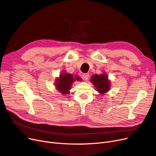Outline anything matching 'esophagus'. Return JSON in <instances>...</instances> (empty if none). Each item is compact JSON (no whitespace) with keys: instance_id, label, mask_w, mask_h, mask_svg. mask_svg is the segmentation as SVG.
I'll use <instances>...</instances> for the list:
<instances>
[{"instance_id":"esophagus-1","label":"esophagus","mask_w":156,"mask_h":156,"mask_svg":"<svg viewBox=\"0 0 156 156\" xmlns=\"http://www.w3.org/2000/svg\"><path fill=\"white\" fill-rule=\"evenodd\" d=\"M83 79H85V80H88V78H89V74H88V73H84V74H83Z\"/></svg>"}]
</instances>
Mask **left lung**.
Instances as JSON below:
<instances>
[{"mask_svg":"<svg viewBox=\"0 0 156 156\" xmlns=\"http://www.w3.org/2000/svg\"><path fill=\"white\" fill-rule=\"evenodd\" d=\"M91 82L97 88V91L101 94H104L109 91V82L108 77L105 74H94L91 76Z\"/></svg>","mask_w":156,"mask_h":156,"instance_id":"obj_1","label":"left lung"}]
</instances>
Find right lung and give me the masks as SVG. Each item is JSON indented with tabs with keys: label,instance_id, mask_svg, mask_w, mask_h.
<instances>
[{
	"label": "right lung",
	"instance_id": "obj_1",
	"mask_svg": "<svg viewBox=\"0 0 156 156\" xmlns=\"http://www.w3.org/2000/svg\"><path fill=\"white\" fill-rule=\"evenodd\" d=\"M75 80H81V78L78 76L74 78L71 74L63 73L56 81V88L63 94H69V91L71 89L72 83Z\"/></svg>",
	"mask_w": 156,
	"mask_h": 156
}]
</instances>
